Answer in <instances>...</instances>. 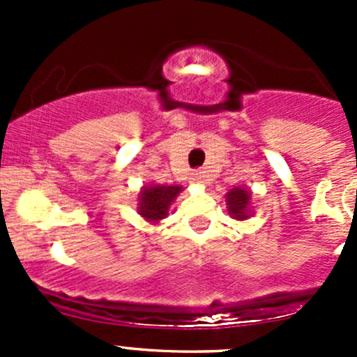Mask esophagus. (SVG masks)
<instances>
[{
  "label": "esophagus",
  "mask_w": 357,
  "mask_h": 357,
  "mask_svg": "<svg viewBox=\"0 0 357 357\" xmlns=\"http://www.w3.org/2000/svg\"><path fill=\"white\" fill-rule=\"evenodd\" d=\"M192 181L200 185V183H204V174H202V172H195V174L192 176Z\"/></svg>",
  "instance_id": "obj_1"
}]
</instances>
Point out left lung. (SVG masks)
Listing matches in <instances>:
<instances>
[{
    "instance_id": "1",
    "label": "left lung",
    "mask_w": 357,
    "mask_h": 357,
    "mask_svg": "<svg viewBox=\"0 0 357 357\" xmlns=\"http://www.w3.org/2000/svg\"><path fill=\"white\" fill-rule=\"evenodd\" d=\"M226 207L229 215L236 221H245L252 218V192L245 186H235L226 193Z\"/></svg>"
}]
</instances>
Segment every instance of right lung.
<instances>
[{
	"instance_id": "right-lung-1",
	"label": "right lung",
	"mask_w": 357,
	"mask_h": 357,
	"mask_svg": "<svg viewBox=\"0 0 357 357\" xmlns=\"http://www.w3.org/2000/svg\"><path fill=\"white\" fill-rule=\"evenodd\" d=\"M183 192L178 185H145L138 193V214L150 225H158L167 218L176 197Z\"/></svg>"
}]
</instances>
